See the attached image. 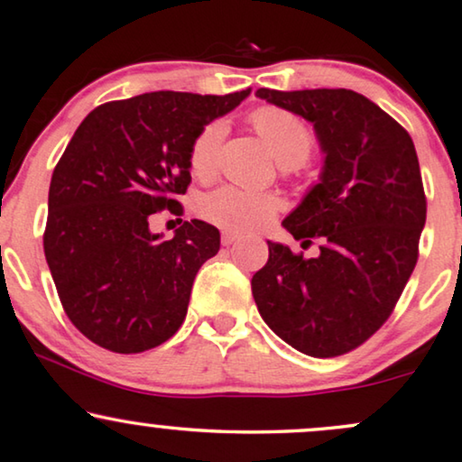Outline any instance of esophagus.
Here are the masks:
<instances>
[{"label":"esophagus","instance_id":"34e87169","mask_svg":"<svg viewBox=\"0 0 462 462\" xmlns=\"http://www.w3.org/2000/svg\"><path fill=\"white\" fill-rule=\"evenodd\" d=\"M238 238H240L238 234H234V232H228V230L222 232V245H226V246L232 245V243H236Z\"/></svg>","mask_w":462,"mask_h":462}]
</instances>
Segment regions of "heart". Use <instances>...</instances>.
<instances>
[{"label": "heart", "instance_id": "obj_1", "mask_svg": "<svg viewBox=\"0 0 462 462\" xmlns=\"http://www.w3.org/2000/svg\"><path fill=\"white\" fill-rule=\"evenodd\" d=\"M255 132L268 142V146L281 161L282 167L291 169L301 165L314 151V134L291 110L278 106L257 108L251 115ZM228 132L224 119H216L194 135L188 163L190 171L200 180L211 178L217 169L219 152ZM281 211V199L268 192L246 190L238 186H222L200 199L199 213L205 222L234 234L255 232L268 226Z\"/></svg>", "mask_w": 462, "mask_h": 462}]
</instances>
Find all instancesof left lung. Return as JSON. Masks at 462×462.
<instances>
[{"label":"left lung","mask_w":462,"mask_h":462,"mask_svg":"<svg viewBox=\"0 0 462 462\" xmlns=\"http://www.w3.org/2000/svg\"><path fill=\"white\" fill-rule=\"evenodd\" d=\"M255 96L314 123L327 157L320 184L282 222L301 246L320 240V255L268 240L253 299L291 347L335 358L385 324L417 265L427 217L417 151L398 121L352 89Z\"/></svg>","instance_id":"obj_1"}]
</instances>
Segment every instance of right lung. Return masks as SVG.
<instances>
[{
  "label": "right lung",
  "mask_w": 462,
  "mask_h": 462,
  "mask_svg": "<svg viewBox=\"0 0 462 462\" xmlns=\"http://www.w3.org/2000/svg\"><path fill=\"white\" fill-rule=\"evenodd\" d=\"M249 92L142 94L100 104L77 127L51 173L43 251L69 320L96 346L140 354L178 333L219 230L190 219L161 240L148 219L181 213L194 135Z\"/></svg>",
  "instance_id": "add662e5"
}]
</instances>
